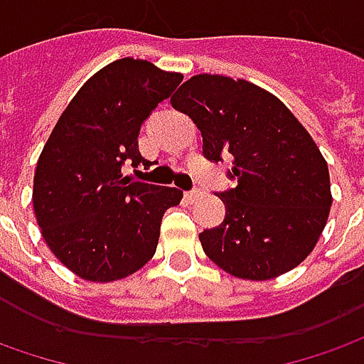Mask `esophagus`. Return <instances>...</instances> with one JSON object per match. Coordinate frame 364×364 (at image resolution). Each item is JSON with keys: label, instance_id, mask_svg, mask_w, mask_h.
<instances>
[{"label": "esophagus", "instance_id": "esophagus-1", "mask_svg": "<svg viewBox=\"0 0 364 364\" xmlns=\"http://www.w3.org/2000/svg\"><path fill=\"white\" fill-rule=\"evenodd\" d=\"M199 197H201V191H187V193H185V199H187L189 203L197 201Z\"/></svg>", "mask_w": 364, "mask_h": 364}]
</instances>
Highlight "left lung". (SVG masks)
<instances>
[{"label": "left lung", "mask_w": 364, "mask_h": 364, "mask_svg": "<svg viewBox=\"0 0 364 364\" xmlns=\"http://www.w3.org/2000/svg\"><path fill=\"white\" fill-rule=\"evenodd\" d=\"M203 135V153L233 155L237 187L219 193L223 223L199 233L205 255L237 279L267 281L301 265L331 211L325 157L287 105L245 79L199 73L171 97Z\"/></svg>", "instance_id": "8db88e82"}]
</instances>
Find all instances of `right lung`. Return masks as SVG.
<instances>
[{
    "instance_id": "1",
    "label": "right lung",
    "mask_w": 364,
    "mask_h": 364,
    "mask_svg": "<svg viewBox=\"0 0 364 364\" xmlns=\"http://www.w3.org/2000/svg\"><path fill=\"white\" fill-rule=\"evenodd\" d=\"M183 81L145 59L113 61L83 83L55 123L33 175V211L51 253L93 283L133 275L155 255L175 187L129 181L141 123Z\"/></svg>"
}]
</instances>
